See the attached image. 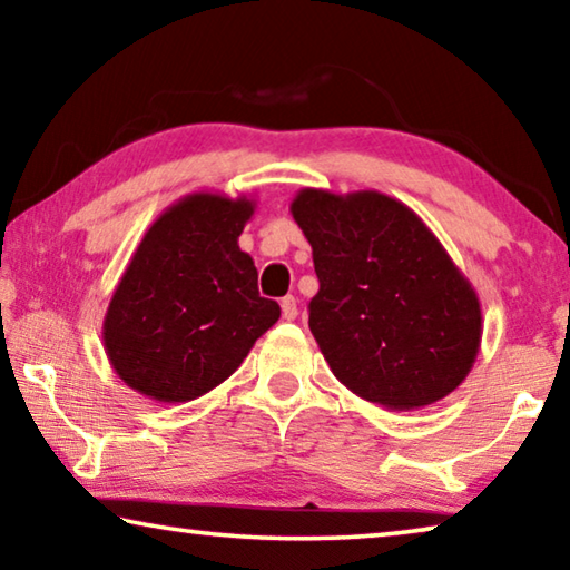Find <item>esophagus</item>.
<instances>
[{
    "instance_id": "34e87169",
    "label": "esophagus",
    "mask_w": 570,
    "mask_h": 570,
    "mask_svg": "<svg viewBox=\"0 0 570 570\" xmlns=\"http://www.w3.org/2000/svg\"><path fill=\"white\" fill-rule=\"evenodd\" d=\"M282 314L286 322H294L296 314H298V306H296V298L294 296H284L282 298Z\"/></svg>"
}]
</instances>
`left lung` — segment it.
<instances>
[{
	"label": "left lung",
	"instance_id": "left-lung-1",
	"mask_svg": "<svg viewBox=\"0 0 570 570\" xmlns=\"http://www.w3.org/2000/svg\"><path fill=\"white\" fill-rule=\"evenodd\" d=\"M292 216L320 292L308 330L346 390L394 412L448 397L482 340L475 288L424 220L380 190L302 188Z\"/></svg>",
	"mask_w": 570,
	"mask_h": 570
}]
</instances>
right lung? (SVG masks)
<instances>
[{"instance_id": "1", "label": "right lung", "mask_w": 570, "mask_h": 570, "mask_svg": "<svg viewBox=\"0 0 570 570\" xmlns=\"http://www.w3.org/2000/svg\"><path fill=\"white\" fill-rule=\"evenodd\" d=\"M256 210L246 196L198 190L153 220L115 286L105 354L130 390L166 404L218 387L282 308L258 296L238 236Z\"/></svg>"}]
</instances>
